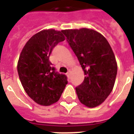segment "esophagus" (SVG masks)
<instances>
[{
  "label": "esophagus",
  "instance_id": "1",
  "mask_svg": "<svg viewBox=\"0 0 134 134\" xmlns=\"http://www.w3.org/2000/svg\"><path fill=\"white\" fill-rule=\"evenodd\" d=\"M70 75H71V71H70V70H69V71H68V72H67V77H70Z\"/></svg>",
  "mask_w": 134,
  "mask_h": 134
}]
</instances>
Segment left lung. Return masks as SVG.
<instances>
[{
	"label": "left lung",
	"mask_w": 134,
	"mask_h": 134,
	"mask_svg": "<svg viewBox=\"0 0 134 134\" xmlns=\"http://www.w3.org/2000/svg\"><path fill=\"white\" fill-rule=\"evenodd\" d=\"M85 73V80L76 87L80 102L94 108L104 102L114 86L117 63L107 40L94 30H63Z\"/></svg>",
	"instance_id": "1"
}]
</instances>
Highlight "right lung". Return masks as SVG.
Masks as SVG:
<instances>
[{"instance_id":"right-lung-1","label":"right lung","mask_w":134,"mask_h":134,"mask_svg":"<svg viewBox=\"0 0 134 134\" xmlns=\"http://www.w3.org/2000/svg\"><path fill=\"white\" fill-rule=\"evenodd\" d=\"M64 40L62 31L43 30L30 37L20 54V80L27 94L40 105L58 102L67 84V77L55 72L49 60L53 47Z\"/></svg>"}]
</instances>
